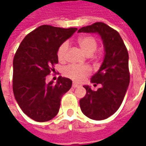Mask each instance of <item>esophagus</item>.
<instances>
[{
	"label": "esophagus",
	"instance_id": "34e87169",
	"mask_svg": "<svg viewBox=\"0 0 146 146\" xmlns=\"http://www.w3.org/2000/svg\"><path fill=\"white\" fill-rule=\"evenodd\" d=\"M77 87H79V84H77L76 83L73 82V88H77Z\"/></svg>",
	"mask_w": 146,
	"mask_h": 146
}]
</instances>
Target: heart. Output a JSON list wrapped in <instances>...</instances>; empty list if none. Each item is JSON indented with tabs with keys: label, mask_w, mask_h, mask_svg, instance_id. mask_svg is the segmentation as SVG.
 I'll return each mask as SVG.
<instances>
[{
	"label": "heart",
	"mask_w": 146,
	"mask_h": 146,
	"mask_svg": "<svg viewBox=\"0 0 146 146\" xmlns=\"http://www.w3.org/2000/svg\"><path fill=\"white\" fill-rule=\"evenodd\" d=\"M77 43L80 48L88 56H92L98 48V41L94 36H81L77 40ZM68 49H69L68 42H63L58 47L57 51V56L59 60L64 61L66 59ZM90 73H91L90 68L86 66L69 65L65 67L63 70L64 76L69 77L76 82L82 81L85 78V76L90 74Z\"/></svg>",
	"instance_id": "heart-1"
}]
</instances>
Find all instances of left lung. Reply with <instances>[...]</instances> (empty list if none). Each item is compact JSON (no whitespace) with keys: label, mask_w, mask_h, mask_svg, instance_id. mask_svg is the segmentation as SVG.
Here are the masks:
<instances>
[{"label":"left lung","mask_w":146,"mask_h":146,"mask_svg":"<svg viewBox=\"0 0 146 146\" xmlns=\"http://www.w3.org/2000/svg\"><path fill=\"white\" fill-rule=\"evenodd\" d=\"M79 33H98L105 48L104 61L91 81L101 87L92 91L89 86L80 100L82 113L95 120L105 119L116 113L122 103L130 83L128 52L119 33L104 23H95L80 28Z\"/></svg>","instance_id":"left-lung-1"}]
</instances>
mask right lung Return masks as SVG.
<instances>
[{
	"label": "right lung",
	"mask_w": 146,
	"mask_h": 146,
	"mask_svg": "<svg viewBox=\"0 0 146 146\" xmlns=\"http://www.w3.org/2000/svg\"><path fill=\"white\" fill-rule=\"evenodd\" d=\"M76 30L43 25L27 34L15 52L12 80L15 98L23 112L35 121L53 119L58 113L62 95L71 88L69 78L58 76L55 84L45 80L58 62V47Z\"/></svg>",
	"instance_id": "1"
}]
</instances>
